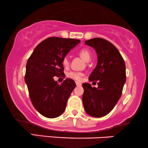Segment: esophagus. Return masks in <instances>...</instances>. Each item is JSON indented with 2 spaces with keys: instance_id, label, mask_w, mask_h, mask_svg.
I'll list each match as a JSON object with an SVG mask.
<instances>
[{
  "instance_id": "34e87169",
  "label": "esophagus",
  "mask_w": 148,
  "mask_h": 148,
  "mask_svg": "<svg viewBox=\"0 0 148 148\" xmlns=\"http://www.w3.org/2000/svg\"><path fill=\"white\" fill-rule=\"evenodd\" d=\"M76 85H77V86H80V85H82V84L80 83H78V82H76Z\"/></svg>"
}]
</instances>
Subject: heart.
<instances>
[{
	"label": "heart",
	"mask_w": 148,
	"mask_h": 148,
	"mask_svg": "<svg viewBox=\"0 0 148 148\" xmlns=\"http://www.w3.org/2000/svg\"><path fill=\"white\" fill-rule=\"evenodd\" d=\"M79 55L80 57L85 60V61H89L90 60L91 58V53L89 50L87 48H82L78 52ZM69 64V60H68V57H65L63 59V65L65 66H68ZM83 74L80 72H75V71H71V72L68 73V77L70 78L73 79V80H77V81H81L82 78H83Z\"/></svg>",
	"instance_id": "heart-1"
}]
</instances>
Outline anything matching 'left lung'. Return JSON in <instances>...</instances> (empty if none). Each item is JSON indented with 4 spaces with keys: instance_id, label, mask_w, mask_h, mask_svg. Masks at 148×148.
I'll list each match as a JSON object with an SVG mask.
<instances>
[{
    "instance_id": "obj_1",
    "label": "left lung",
    "mask_w": 148,
    "mask_h": 148,
    "mask_svg": "<svg viewBox=\"0 0 148 148\" xmlns=\"http://www.w3.org/2000/svg\"><path fill=\"white\" fill-rule=\"evenodd\" d=\"M85 43L97 53V65L89 80L97 81L98 87L83 83V106L88 115L100 118L108 115L121 97L126 80L125 64L119 51L109 41L95 38Z\"/></svg>"
}]
</instances>
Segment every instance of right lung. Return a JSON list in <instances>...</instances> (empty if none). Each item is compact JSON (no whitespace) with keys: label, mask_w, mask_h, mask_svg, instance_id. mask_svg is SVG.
Listing matches in <instances>:
<instances>
[{"label":"right lung","mask_w":148,"mask_h":148,"mask_svg":"<svg viewBox=\"0 0 148 148\" xmlns=\"http://www.w3.org/2000/svg\"><path fill=\"white\" fill-rule=\"evenodd\" d=\"M80 42L77 39L48 38L36 46L27 61L25 82L30 100L44 117L57 118L65 111L75 83L67 78L59 85L53 77H65L63 59Z\"/></svg>","instance_id":"right-lung-1"}]
</instances>
